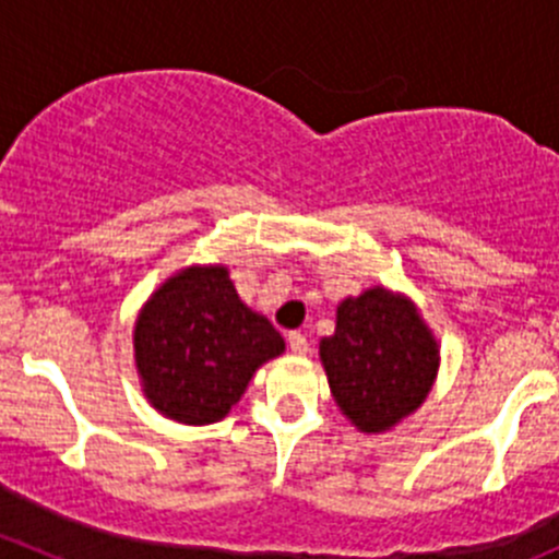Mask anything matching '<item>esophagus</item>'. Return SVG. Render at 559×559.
Listing matches in <instances>:
<instances>
[{
  "instance_id": "1",
  "label": "esophagus",
  "mask_w": 559,
  "mask_h": 559,
  "mask_svg": "<svg viewBox=\"0 0 559 559\" xmlns=\"http://www.w3.org/2000/svg\"><path fill=\"white\" fill-rule=\"evenodd\" d=\"M286 341H289V348L295 354H306L308 352V337L302 335V332H289V335H286Z\"/></svg>"
}]
</instances>
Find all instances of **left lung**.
I'll return each mask as SVG.
<instances>
[{
    "instance_id": "obj_1",
    "label": "left lung",
    "mask_w": 559,
    "mask_h": 559,
    "mask_svg": "<svg viewBox=\"0 0 559 559\" xmlns=\"http://www.w3.org/2000/svg\"><path fill=\"white\" fill-rule=\"evenodd\" d=\"M332 397L365 432H381L416 411L438 370V346L416 308L368 289L337 308L335 335L321 341Z\"/></svg>"
}]
</instances>
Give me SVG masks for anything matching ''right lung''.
Listing matches in <instances>:
<instances>
[{
	"instance_id": "right-lung-1",
	"label": "right lung",
	"mask_w": 559,
	"mask_h": 559,
	"mask_svg": "<svg viewBox=\"0 0 559 559\" xmlns=\"http://www.w3.org/2000/svg\"><path fill=\"white\" fill-rule=\"evenodd\" d=\"M284 352V337L248 311L224 267H189L148 300L134 326L145 394L183 425L224 419L257 368Z\"/></svg>"
}]
</instances>
